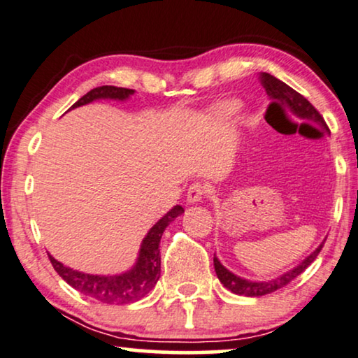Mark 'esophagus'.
Returning a JSON list of instances; mask_svg holds the SVG:
<instances>
[{
    "label": "esophagus",
    "instance_id": "esophagus-1",
    "mask_svg": "<svg viewBox=\"0 0 358 358\" xmlns=\"http://www.w3.org/2000/svg\"><path fill=\"white\" fill-rule=\"evenodd\" d=\"M206 196V186L203 183H193L188 188V193H186V201L188 204H198L204 199Z\"/></svg>",
    "mask_w": 358,
    "mask_h": 358
}]
</instances>
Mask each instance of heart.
I'll return each instance as SVG.
<instances>
[{
  "mask_svg": "<svg viewBox=\"0 0 358 358\" xmlns=\"http://www.w3.org/2000/svg\"><path fill=\"white\" fill-rule=\"evenodd\" d=\"M238 110H240V103L235 102V100H230V102H224L217 105V107H214L213 118L217 120V122H225V120L234 117Z\"/></svg>",
  "mask_w": 358,
  "mask_h": 358,
  "instance_id": "obj_1",
  "label": "heart"
}]
</instances>
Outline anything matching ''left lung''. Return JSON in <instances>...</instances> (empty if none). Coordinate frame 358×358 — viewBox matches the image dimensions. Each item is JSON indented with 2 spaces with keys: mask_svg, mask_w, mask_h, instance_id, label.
Returning <instances> with one entry per match:
<instances>
[{
  "mask_svg": "<svg viewBox=\"0 0 358 358\" xmlns=\"http://www.w3.org/2000/svg\"><path fill=\"white\" fill-rule=\"evenodd\" d=\"M261 80H263L266 94H268L269 100L273 102L271 103V107H273V105L274 107L275 105H284V107L289 110L292 115H295L296 118L306 120V122L318 124V127H321L329 133L323 117L316 112V108L303 97V95H300L296 90L292 89L290 85H287L285 83H282V80L271 76L268 73H264L263 76H261ZM323 245H324V240L321 241L318 248L311 251V253L306 256L305 259H301L295 268L285 271L284 274H280L278 278L269 279V280H250L246 278H240V275H236L235 273H231V271L225 268L215 255H214V269L220 280V284H222L225 289L234 292V294L243 295V296H261L266 294H273V292L282 289V287H285L289 282L294 280L296 275L303 273V271L316 259V256L320 255Z\"/></svg>",
  "mask_w": 358,
  "mask_h": 358,
  "instance_id": "8db88e82",
  "label": "left lung"
}]
</instances>
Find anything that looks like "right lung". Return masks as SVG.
<instances>
[{
  "instance_id": "add662e5",
  "label": "right lung",
  "mask_w": 358,
  "mask_h": 358,
  "mask_svg": "<svg viewBox=\"0 0 358 358\" xmlns=\"http://www.w3.org/2000/svg\"><path fill=\"white\" fill-rule=\"evenodd\" d=\"M136 90L115 87V85H100L80 97L71 108L83 107V105L92 103L95 100H117V102H127L134 95ZM185 213L181 206H173L164 217L155 222L148 235L141 241L138 258L128 271L120 274H87L83 271L73 269L55 259L48 253L53 268L59 274V278L68 282L73 289L79 290L80 294L92 296V299L108 305H128L144 299L150 290L154 289L160 279V238L165 229L173 222L175 219Z\"/></svg>"
}]
</instances>
